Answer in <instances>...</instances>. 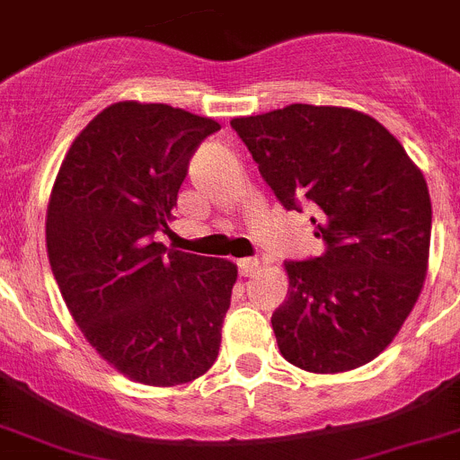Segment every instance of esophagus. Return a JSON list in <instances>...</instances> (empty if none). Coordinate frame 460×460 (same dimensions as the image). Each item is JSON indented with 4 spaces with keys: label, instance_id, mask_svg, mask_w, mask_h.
<instances>
[{
    "label": "esophagus",
    "instance_id": "34e87169",
    "mask_svg": "<svg viewBox=\"0 0 460 460\" xmlns=\"http://www.w3.org/2000/svg\"><path fill=\"white\" fill-rule=\"evenodd\" d=\"M237 267H239V273H242L243 278H248V276H252V273H255L260 269V260L243 258V260H239Z\"/></svg>",
    "mask_w": 460,
    "mask_h": 460
}]
</instances>
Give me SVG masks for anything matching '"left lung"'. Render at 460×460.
Masks as SVG:
<instances>
[{
    "label": "left lung",
    "mask_w": 460,
    "mask_h": 460,
    "mask_svg": "<svg viewBox=\"0 0 460 460\" xmlns=\"http://www.w3.org/2000/svg\"><path fill=\"white\" fill-rule=\"evenodd\" d=\"M285 209H317L322 258L285 262L271 317L282 358L313 374L362 367L385 351L422 292L431 198L402 143L367 113L289 104L230 120Z\"/></svg>",
    "instance_id": "1"
}]
</instances>
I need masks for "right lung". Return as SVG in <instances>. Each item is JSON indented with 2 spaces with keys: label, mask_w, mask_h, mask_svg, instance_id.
<instances>
[{
  "label": "right lung",
  "mask_w": 460,
  "mask_h": 460,
  "mask_svg": "<svg viewBox=\"0 0 460 460\" xmlns=\"http://www.w3.org/2000/svg\"><path fill=\"white\" fill-rule=\"evenodd\" d=\"M221 125L168 104L116 102L66 153L45 221L48 258L75 323L129 381L202 376L221 347L237 264L166 248L189 159Z\"/></svg>",
  "instance_id": "add662e5"
}]
</instances>
